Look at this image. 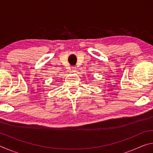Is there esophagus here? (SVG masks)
Segmentation results:
<instances>
[{
  "label": "esophagus",
  "instance_id": "obj_1",
  "mask_svg": "<svg viewBox=\"0 0 153 153\" xmlns=\"http://www.w3.org/2000/svg\"><path fill=\"white\" fill-rule=\"evenodd\" d=\"M71 71L72 72H74V73H76V72L77 71L76 67H71Z\"/></svg>",
  "mask_w": 153,
  "mask_h": 153
}]
</instances>
